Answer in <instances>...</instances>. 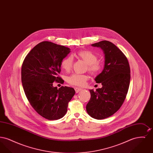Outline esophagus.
Returning a JSON list of instances; mask_svg holds the SVG:
<instances>
[{
  "mask_svg": "<svg viewBox=\"0 0 153 153\" xmlns=\"http://www.w3.org/2000/svg\"><path fill=\"white\" fill-rule=\"evenodd\" d=\"M74 89H75V91H76V92L77 94V93H79V92H80V91L81 90V89L80 88H74Z\"/></svg>",
  "mask_w": 153,
  "mask_h": 153,
  "instance_id": "34e87169",
  "label": "esophagus"
}]
</instances>
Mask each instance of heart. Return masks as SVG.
I'll use <instances>...</instances> for the list:
<instances>
[{"mask_svg": "<svg viewBox=\"0 0 153 153\" xmlns=\"http://www.w3.org/2000/svg\"><path fill=\"white\" fill-rule=\"evenodd\" d=\"M75 56L78 58L83 60L88 65V71L92 74L99 73L102 69L101 64L97 61V57L92 51H81L77 52ZM73 65V58L68 56L64 58L61 63V68L66 72H69ZM88 77L85 74L74 73L67 78V81L71 85L82 86L84 85Z\"/></svg>", "mask_w": 153, "mask_h": 153, "instance_id": "b5f03b06", "label": "heart"}]
</instances>
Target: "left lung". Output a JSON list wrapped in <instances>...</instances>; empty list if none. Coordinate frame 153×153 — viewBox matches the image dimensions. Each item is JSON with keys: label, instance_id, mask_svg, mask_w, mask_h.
Here are the masks:
<instances>
[{"label": "left lung", "instance_id": "obj_1", "mask_svg": "<svg viewBox=\"0 0 153 153\" xmlns=\"http://www.w3.org/2000/svg\"><path fill=\"white\" fill-rule=\"evenodd\" d=\"M91 45L102 49L104 65L95 79L102 87L95 91L89 89L91 99L86 109L89 115L100 120L114 115L123 104L130 85V68L123 52L112 42L102 41Z\"/></svg>", "mask_w": 153, "mask_h": 153}]
</instances>
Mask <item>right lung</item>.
I'll use <instances>...</instances> for the list:
<instances>
[{"instance_id": "obj_1", "label": "right lung", "mask_w": 153, "mask_h": 153, "mask_svg": "<svg viewBox=\"0 0 153 153\" xmlns=\"http://www.w3.org/2000/svg\"><path fill=\"white\" fill-rule=\"evenodd\" d=\"M70 52L67 47L44 41L31 49L22 64L21 79L26 97L36 112L48 120L64 117L75 94L73 88L57 89L53 85L54 81L64 83L57 75L62 60Z\"/></svg>"}]
</instances>
